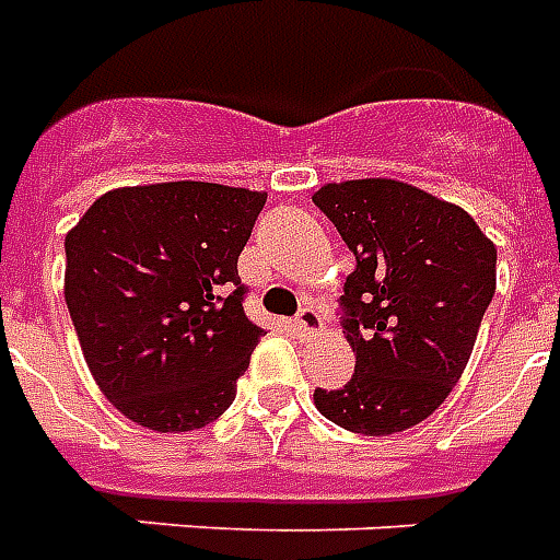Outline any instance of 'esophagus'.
I'll list each match as a JSON object with an SVG mask.
<instances>
[{"label": "esophagus", "instance_id": "34e87169", "mask_svg": "<svg viewBox=\"0 0 560 560\" xmlns=\"http://www.w3.org/2000/svg\"><path fill=\"white\" fill-rule=\"evenodd\" d=\"M295 325H298V330H301V334H304V336H313V334H318L322 327H325V322H322V315H318V310H313V306H304V310L298 313Z\"/></svg>", "mask_w": 560, "mask_h": 560}]
</instances>
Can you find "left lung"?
I'll return each mask as SVG.
<instances>
[{"mask_svg":"<svg viewBox=\"0 0 560 560\" xmlns=\"http://www.w3.org/2000/svg\"><path fill=\"white\" fill-rule=\"evenodd\" d=\"M313 203L357 256L342 295L354 377L315 389V407L354 434L413 428L469 363L495 292V245L460 206L384 176L327 183Z\"/></svg>","mask_w":560,"mask_h":560,"instance_id":"8db88e82","label":"left lung"}]
</instances>
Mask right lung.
<instances>
[{"label": "right lung", "instance_id": "right-lung-1", "mask_svg": "<svg viewBox=\"0 0 560 560\" xmlns=\"http://www.w3.org/2000/svg\"><path fill=\"white\" fill-rule=\"evenodd\" d=\"M265 191L153 183L105 191L67 233L65 301L96 386L141 428L215 422L265 334L238 254Z\"/></svg>", "mask_w": 560, "mask_h": 560}]
</instances>
